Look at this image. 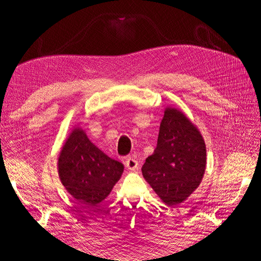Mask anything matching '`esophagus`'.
<instances>
[{"mask_svg":"<svg viewBox=\"0 0 261 261\" xmlns=\"http://www.w3.org/2000/svg\"><path fill=\"white\" fill-rule=\"evenodd\" d=\"M125 166L129 170H136L138 168V162L134 157H127L125 159Z\"/></svg>","mask_w":261,"mask_h":261,"instance_id":"esophagus-1","label":"esophagus"}]
</instances>
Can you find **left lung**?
Returning <instances> with one entry per match:
<instances>
[{"label":"left lung","mask_w":261,"mask_h":261,"mask_svg":"<svg viewBox=\"0 0 261 261\" xmlns=\"http://www.w3.org/2000/svg\"><path fill=\"white\" fill-rule=\"evenodd\" d=\"M206 149L191 121L176 109L167 108L160 123L157 147L142 166V175L167 205L191 195L201 182Z\"/></svg>","instance_id":"8db88e82"}]
</instances>
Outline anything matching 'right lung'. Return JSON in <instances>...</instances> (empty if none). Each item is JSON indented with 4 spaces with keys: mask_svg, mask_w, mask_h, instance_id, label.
Wrapping results in <instances>:
<instances>
[{
    "mask_svg": "<svg viewBox=\"0 0 261 261\" xmlns=\"http://www.w3.org/2000/svg\"><path fill=\"white\" fill-rule=\"evenodd\" d=\"M60 180L70 195L85 205H96L112 191L123 173V165L111 159L75 129L60 151Z\"/></svg>",
    "mask_w": 261,
    "mask_h": 261,
    "instance_id": "add662e5",
    "label": "right lung"
}]
</instances>
